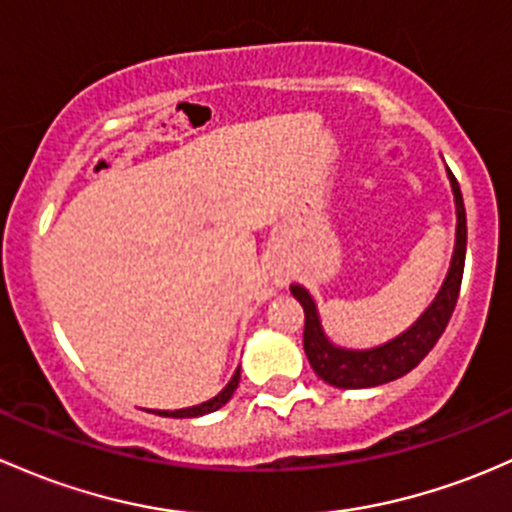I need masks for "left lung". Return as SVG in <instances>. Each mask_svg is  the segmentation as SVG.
Here are the masks:
<instances>
[{
    "label": "left lung",
    "mask_w": 512,
    "mask_h": 512,
    "mask_svg": "<svg viewBox=\"0 0 512 512\" xmlns=\"http://www.w3.org/2000/svg\"><path fill=\"white\" fill-rule=\"evenodd\" d=\"M451 186H454L456 198V247L454 257H451L449 274H446L444 287H441L434 304L424 311L422 319L410 331L397 336L395 341L370 348V351H346V348L333 346L324 336V331H321L314 299L299 284L292 287V294L297 297L301 309H304V353L314 373L321 380H326L328 385L358 390V387L390 383V380L402 378L412 368H417L419 360L437 346L451 314H454L456 301H459L461 277H464L466 262V211L464 198H461L459 184H456L454 176H451Z\"/></svg>",
    "instance_id": "1"
}]
</instances>
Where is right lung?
I'll return each mask as SVG.
<instances>
[{"label": "right lung", "mask_w": 512, "mask_h": 512, "mask_svg": "<svg viewBox=\"0 0 512 512\" xmlns=\"http://www.w3.org/2000/svg\"><path fill=\"white\" fill-rule=\"evenodd\" d=\"M238 383H240V370H235L233 380H230V383L223 387V392H218V395H215L213 400L203 402V405L186 407V410H176V412H166V414H171V417H198V414H208V412L220 410V407H223L225 402H228L230 397H233V392L238 390Z\"/></svg>", "instance_id": "obj_1"}]
</instances>
